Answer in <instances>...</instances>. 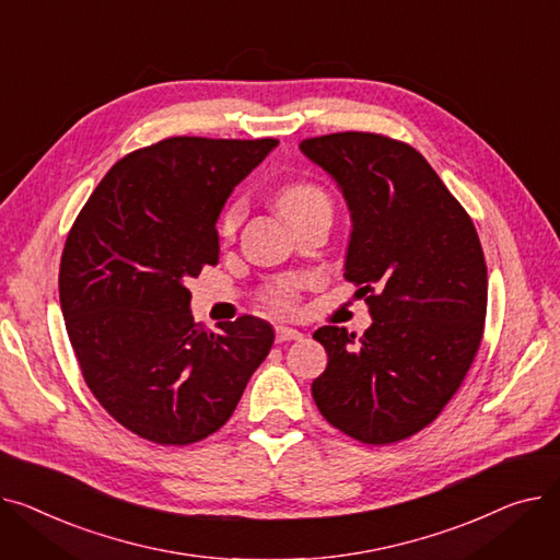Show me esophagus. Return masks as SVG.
I'll use <instances>...</instances> for the list:
<instances>
[{
  "mask_svg": "<svg viewBox=\"0 0 560 560\" xmlns=\"http://www.w3.org/2000/svg\"><path fill=\"white\" fill-rule=\"evenodd\" d=\"M303 339V335L299 330H293V327L287 325H276V341L284 343V341H299Z\"/></svg>",
  "mask_w": 560,
  "mask_h": 560,
  "instance_id": "obj_1",
  "label": "esophagus"
}]
</instances>
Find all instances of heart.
<instances>
[{"label": "heart", "mask_w": 560, "mask_h": 560, "mask_svg": "<svg viewBox=\"0 0 560 560\" xmlns=\"http://www.w3.org/2000/svg\"><path fill=\"white\" fill-rule=\"evenodd\" d=\"M280 212L291 221L295 217H301L314 208H330V203H327V196L320 187L316 185H310V183H299V185H289L282 194H280ZM244 212H246V206L242 199H235L233 203H230L223 214H221V221H219V233L221 237H233L237 233V228L244 219ZM299 282L295 280H282L278 282L276 287H271L269 291V303L278 310H291L295 299H299Z\"/></svg>", "instance_id": "heart-1"}]
</instances>
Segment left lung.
<instances>
[{"label":"left lung","instance_id":"8db88e82","mask_svg":"<svg viewBox=\"0 0 560 560\" xmlns=\"http://www.w3.org/2000/svg\"><path fill=\"white\" fill-rule=\"evenodd\" d=\"M350 210L346 280L364 284L361 339L323 325L327 366L312 384L323 418L388 445L434 422L479 350L488 273L472 219L413 147L375 133L301 142Z\"/></svg>","mask_w":560,"mask_h":560}]
</instances>
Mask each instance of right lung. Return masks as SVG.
<instances>
[{
	"label": "right lung",
	"instance_id": "add662e5",
	"mask_svg": "<svg viewBox=\"0 0 560 560\" xmlns=\"http://www.w3.org/2000/svg\"><path fill=\"white\" fill-rule=\"evenodd\" d=\"M278 140L170 138L121 158L65 242V327L85 384L133 434L189 445L233 416L273 346L257 316L208 332L185 287L219 261L217 219Z\"/></svg>",
	"mask_w": 560,
	"mask_h": 560
}]
</instances>
